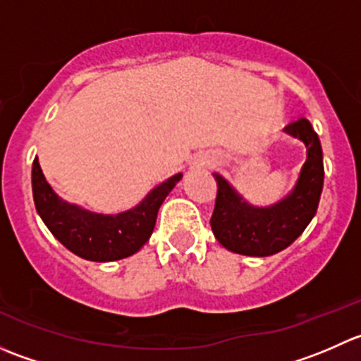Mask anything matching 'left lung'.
I'll return each mask as SVG.
<instances>
[{
  "mask_svg": "<svg viewBox=\"0 0 361 361\" xmlns=\"http://www.w3.org/2000/svg\"><path fill=\"white\" fill-rule=\"evenodd\" d=\"M286 133L304 141L307 160L292 194L276 206H250L214 173L218 192L209 224L214 238L228 251L248 257L278 253L292 245L316 214L325 176L322 143L305 116L290 122Z\"/></svg>",
  "mask_w": 361,
  "mask_h": 361,
  "instance_id": "1",
  "label": "left lung"
}]
</instances>
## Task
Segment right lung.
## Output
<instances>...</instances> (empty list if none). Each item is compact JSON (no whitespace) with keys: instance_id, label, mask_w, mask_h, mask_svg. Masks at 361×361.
Listing matches in <instances>:
<instances>
[{"instance_id":"right-lung-1","label":"right lung","mask_w":361,"mask_h":361,"mask_svg":"<svg viewBox=\"0 0 361 361\" xmlns=\"http://www.w3.org/2000/svg\"><path fill=\"white\" fill-rule=\"evenodd\" d=\"M180 180L181 174H174L134 209L104 216L59 201L47 183L38 159L32 162V197L38 214L61 245L92 262L120 260L136 253L150 239L160 204Z\"/></svg>"}]
</instances>
